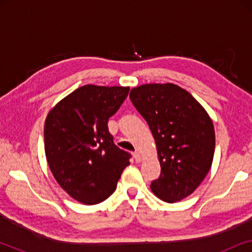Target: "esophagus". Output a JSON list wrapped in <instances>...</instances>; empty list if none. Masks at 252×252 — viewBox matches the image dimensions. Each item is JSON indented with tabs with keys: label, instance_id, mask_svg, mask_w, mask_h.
I'll list each match as a JSON object with an SVG mask.
<instances>
[{
	"label": "esophagus",
	"instance_id": "esophagus-1",
	"mask_svg": "<svg viewBox=\"0 0 252 252\" xmlns=\"http://www.w3.org/2000/svg\"><path fill=\"white\" fill-rule=\"evenodd\" d=\"M133 156H134V158H135V160L137 161V163H140V161L142 160V157H141V155H140L139 151H135V153L133 154Z\"/></svg>",
	"mask_w": 252,
	"mask_h": 252
}]
</instances>
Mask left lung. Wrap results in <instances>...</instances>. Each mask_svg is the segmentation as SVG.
<instances>
[{
    "instance_id": "left-lung-1",
    "label": "left lung",
    "mask_w": 252,
    "mask_h": 252,
    "mask_svg": "<svg viewBox=\"0 0 252 252\" xmlns=\"http://www.w3.org/2000/svg\"><path fill=\"white\" fill-rule=\"evenodd\" d=\"M129 98L156 142L161 170L151 190L167 203L181 201L211 167L216 147L211 118L187 91L173 84L142 85L130 91Z\"/></svg>"
}]
</instances>
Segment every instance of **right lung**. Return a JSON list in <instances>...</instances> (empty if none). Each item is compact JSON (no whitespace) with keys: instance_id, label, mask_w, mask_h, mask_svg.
<instances>
[{"instance_id":"obj_1","label":"right lung","mask_w":252,"mask_h":252,"mask_svg":"<svg viewBox=\"0 0 252 252\" xmlns=\"http://www.w3.org/2000/svg\"><path fill=\"white\" fill-rule=\"evenodd\" d=\"M128 87L86 85L62 99L48 113L44 150L62 188L87 205L105 201L130 154L113 143L108 122L128 95Z\"/></svg>"}]
</instances>
